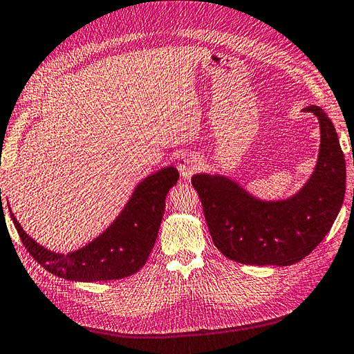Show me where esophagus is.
Masks as SVG:
<instances>
[{"label":"esophagus","mask_w":354,"mask_h":354,"mask_svg":"<svg viewBox=\"0 0 354 354\" xmlns=\"http://www.w3.org/2000/svg\"><path fill=\"white\" fill-rule=\"evenodd\" d=\"M201 167L199 155L194 152H187L178 160V170L183 179H190L194 171Z\"/></svg>","instance_id":"esophagus-1"}]
</instances>
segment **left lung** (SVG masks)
<instances>
[{
  "label": "left lung",
  "instance_id": "8db88e82",
  "mask_svg": "<svg viewBox=\"0 0 354 354\" xmlns=\"http://www.w3.org/2000/svg\"><path fill=\"white\" fill-rule=\"evenodd\" d=\"M319 151L314 171L300 190L279 201L253 196L220 174L192 178L216 248L248 266H291L323 241L338 217L345 196V160L332 120L317 105Z\"/></svg>",
  "mask_w": 354,
  "mask_h": 354
}]
</instances>
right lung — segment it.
Returning a JSON list of instances; mask_svg holds the SVG:
<instances>
[{
	"label": "right lung",
	"mask_w": 354,
	"mask_h": 354,
	"mask_svg": "<svg viewBox=\"0 0 354 354\" xmlns=\"http://www.w3.org/2000/svg\"><path fill=\"white\" fill-rule=\"evenodd\" d=\"M179 179L175 167H162L136 185L113 223L78 250L55 253L26 234L10 207V217L26 249L49 273L73 282L123 279L142 268L157 241L166 197Z\"/></svg>",
	"instance_id": "obj_1"
}]
</instances>
